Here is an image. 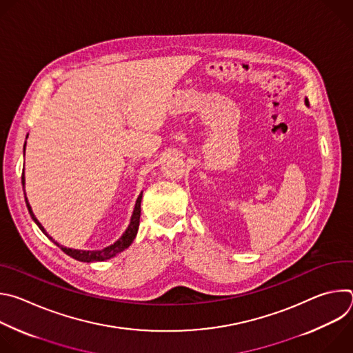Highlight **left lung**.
<instances>
[{"label":"left lung","mask_w":353,"mask_h":353,"mask_svg":"<svg viewBox=\"0 0 353 353\" xmlns=\"http://www.w3.org/2000/svg\"><path fill=\"white\" fill-rule=\"evenodd\" d=\"M305 105H306V106H309V100H307V97L305 99Z\"/></svg>","instance_id":"1"}]
</instances>
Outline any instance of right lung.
<instances>
[{
    "label": "right lung",
    "instance_id": "add662e5",
    "mask_svg": "<svg viewBox=\"0 0 353 353\" xmlns=\"http://www.w3.org/2000/svg\"><path fill=\"white\" fill-rule=\"evenodd\" d=\"M28 138V135H26ZM25 149H26V141H25V145H23V154H25ZM22 185L25 188V172L22 173ZM141 199H142V192L138 195L137 198V203H135V207H134V211H132V215H131V221H130V225L128 228L125 229V232L123 233V236L114 241L113 244L102 248V250H77V248H70V247H64L61 244H59L53 237H50L48 233L46 232V229L41 226V223L37 221V218L34 216L33 211H32V207L29 204V201L26 198V192H25V201H26V207H28V211L32 216V219L34 221V223L39 226V229L50 239L53 240L54 244H57L64 253L78 261H82V263H93V261H105V260H109L117 254H120L121 251H124L125 248H128L131 245V243L134 241L137 233H138V228H139V216H141Z\"/></svg>",
    "mask_w": 353,
    "mask_h": 353
}]
</instances>
